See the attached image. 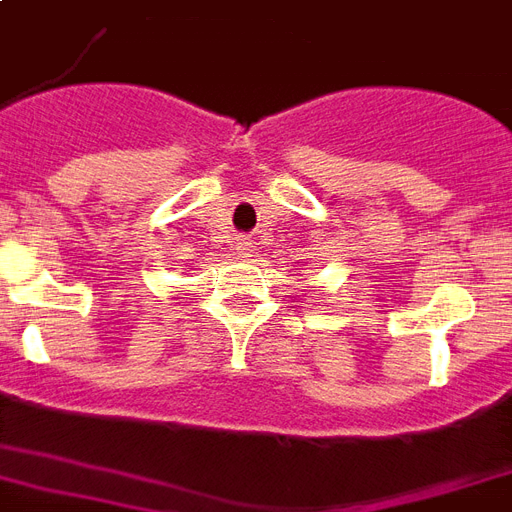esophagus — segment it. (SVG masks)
I'll use <instances>...</instances> for the list:
<instances>
[{"mask_svg":"<svg viewBox=\"0 0 512 512\" xmlns=\"http://www.w3.org/2000/svg\"><path fill=\"white\" fill-rule=\"evenodd\" d=\"M236 249H239L241 257H249V255H252V241L239 239V241H236Z\"/></svg>","mask_w":512,"mask_h":512,"instance_id":"34e87169","label":"esophagus"}]
</instances>
